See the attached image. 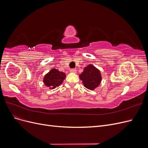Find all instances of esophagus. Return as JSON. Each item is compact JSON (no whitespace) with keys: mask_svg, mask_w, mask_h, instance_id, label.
Segmentation results:
<instances>
[{"mask_svg":"<svg viewBox=\"0 0 148 148\" xmlns=\"http://www.w3.org/2000/svg\"><path fill=\"white\" fill-rule=\"evenodd\" d=\"M70 71V72H71V73H76V72H77V70H76L75 69H71Z\"/></svg>","mask_w":148,"mask_h":148,"instance_id":"esophagus-1","label":"esophagus"}]
</instances>
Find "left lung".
Returning <instances> with one entry per match:
<instances>
[{"mask_svg": "<svg viewBox=\"0 0 148 148\" xmlns=\"http://www.w3.org/2000/svg\"><path fill=\"white\" fill-rule=\"evenodd\" d=\"M79 78L83 81L84 86L90 90L99 86L102 79L100 71L92 65L85 67L82 73L79 75Z\"/></svg>", "mask_w": 148, "mask_h": 148, "instance_id": "obj_1", "label": "left lung"}]
</instances>
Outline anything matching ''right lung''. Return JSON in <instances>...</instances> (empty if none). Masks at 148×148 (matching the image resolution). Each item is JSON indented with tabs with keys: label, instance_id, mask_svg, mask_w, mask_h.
<instances>
[{
	"label": "right lung",
	"instance_id": "right-lung-1",
	"mask_svg": "<svg viewBox=\"0 0 148 148\" xmlns=\"http://www.w3.org/2000/svg\"><path fill=\"white\" fill-rule=\"evenodd\" d=\"M65 77V74L64 72L53 69L45 75L43 82L45 86L50 87L51 89H53L62 84Z\"/></svg>",
	"mask_w": 148,
	"mask_h": 148
}]
</instances>
